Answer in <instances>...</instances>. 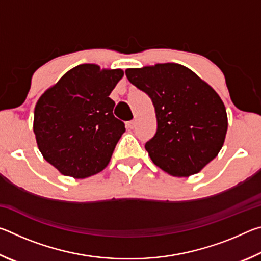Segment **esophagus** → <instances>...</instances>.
Returning a JSON list of instances; mask_svg holds the SVG:
<instances>
[{
	"mask_svg": "<svg viewBox=\"0 0 261 261\" xmlns=\"http://www.w3.org/2000/svg\"><path fill=\"white\" fill-rule=\"evenodd\" d=\"M135 126H136V122L135 121H130V122L126 123V129L127 130H134Z\"/></svg>",
	"mask_w": 261,
	"mask_h": 261,
	"instance_id": "34e87169",
	"label": "esophagus"
}]
</instances>
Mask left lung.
Returning <instances> with one entry per match:
<instances>
[{"mask_svg":"<svg viewBox=\"0 0 261 261\" xmlns=\"http://www.w3.org/2000/svg\"><path fill=\"white\" fill-rule=\"evenodd\" d=\"M125 74L155 108L156 134L145 145L154 165L177 177L199 173L226 139L228 117L219 94L177 63L126 69Z\"/></svg>","mask_w":261,"mask_h":261,"instance_id":"obj_1","label":"left lung"}]
</instances>
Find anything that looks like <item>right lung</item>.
Returning <instances> with one entry per match:
<instances>
[{"mask_svg": "<svg viewBox=\"0 0 261 261\" xmlns=\"http://www.w3.org/2000/svg\"><path fill=\"white\" fill-rule=\"evenodd\" d=\"M123 70L81 64L39 98L33 131L43 159L62 175L86 178L103 170L124 134L109 98Z\"/></svg>", "mask_w": 261, "mask_h": 261, "instance_id": "1", "label": "right lung"}]
</instances>
